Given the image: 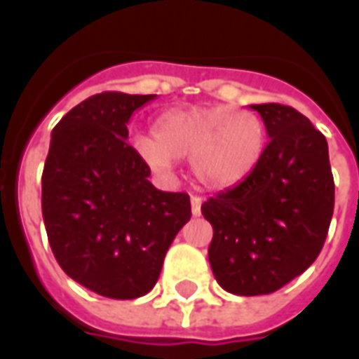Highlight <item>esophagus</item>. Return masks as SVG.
<instances>
[{
    "label": "esophagus",
    "instance_id": "1",
    "mask_svg": "<svg viewBox=\"0 0 359 359\" xmlns=\"http://www.w3.org/2000/svg\"><path fill=\"white\" fill-rule=\"evenodd\" d=\"M190 205H192V215L200 217L202 215V198L200 196H192L190 198Z\"/></svg>",
    "mask_w": 359,
    "mask_h": 359
}]
</instances>
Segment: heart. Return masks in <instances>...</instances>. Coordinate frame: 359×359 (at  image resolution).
Here are the masks:
<instances>
[{
	"label": "heart",
	"mask_w": 359,
	"mask_h": 359,
	"mask_svg": "<svg viewBox=\"0 0 359 359\" xmlns=\"http://www.w3.org/2000/svg\"><path fill=\"white\" fill-rule=\"evenodd\" d=\"M134 154L157 175H169L175 159H188L198 184L226 190L250 177L265 148V126L250 111L208 105L163 113L156 136L136 134Z\"/></svg>",
	"instance_id": "1"
}]
</instances>
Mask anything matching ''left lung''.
<instances>
[{
	"mask_svg": "<svg viewBox=\"0 0 359 359\" xmlns=\"http://www.w3.org/2000/svg\"><path fill=\"white\" fill-rule=\"evenodd\" d=\"M271 140L241 184L203 202L213 226L210 265L226 292L271 294L316 262L334 210V180L325 136L300 111L250 105Z\"/></svg>",
	"mask_w": 359,
	"mask_h": 359,
	"instance_id": "obj_1",
	"label": "left lung"
}]
</instances>
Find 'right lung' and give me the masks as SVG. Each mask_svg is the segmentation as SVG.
Returning a JSON list of instances; mask_svg holds the SVG:
<instances>
[{
  "label": "right lung",
  "instance_id": "obj_1",
  "mask_svg": "<svg viewBox=\"0 0 359 359\" xmlns=\"http://www.w3.org/2000/svg\"><path fill=\"white\" fill-rule=\"evenodd\" d=\"M156 97L90 95L51 133L42 215L51 252L92 292L133 300L156 286L167 250L192 215L184 192H163L134 154L128 118Z\"/></svg>",
  "mask_w": 359,
  "mask_h": 359
}]
</instances>
